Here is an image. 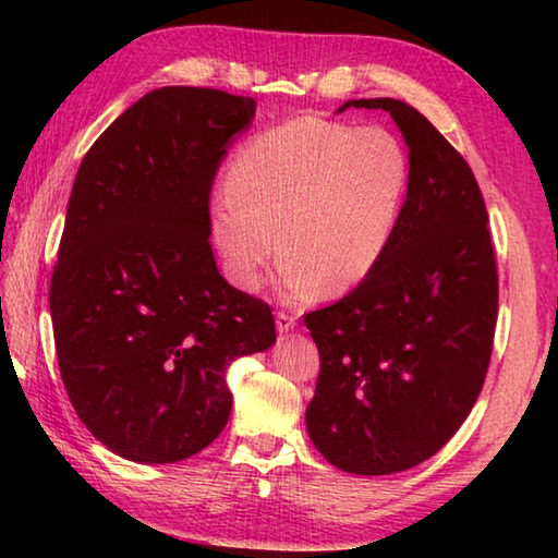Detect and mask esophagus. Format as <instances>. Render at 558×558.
Here are the masks:
<instances>
[{"instance_id": "obj_1", "label": "esophagus", "mask_w": 558, "mask_h": 558, "mask_svg": "<svg viewBox=\"0 0 558 558\" xmlns=\"http://www.w3.org/2000/svg\"><path fill=\"white\" fill-rule=\"evenodd\" d=\"M276 327H278V332H280V335H288V332H292V329L298 327V319L292 317V315L278 313V317H276Z\"/></svg>"}]
</instances>
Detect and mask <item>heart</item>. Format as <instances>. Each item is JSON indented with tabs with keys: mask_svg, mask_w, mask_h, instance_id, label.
<instances>
[{
	"mask_svg": "<svg viewBox=\"0 0 558 558\" xmlns=\"http://www.w3.org/2000/svg\"><path fill=\"white\" fill-rule=\"evenodd\" d=\"M409 189V155L384 128L295 118L235 153L209 204L231 282L253 290L276 251L290 298L347 292L389 248Z\"/></svg>",
	"mask_w": 558,
	"mask_h": 558,
	"instance_id": "obj_1",
	"label": "heart"
}]
</instances>
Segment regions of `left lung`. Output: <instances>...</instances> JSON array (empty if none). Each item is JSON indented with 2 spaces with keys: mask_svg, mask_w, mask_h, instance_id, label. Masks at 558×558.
<instances>
[{
  "mask_svg": "<svg viewBox=\"0 0 558 558\" xmlns=\"http://www.w3.org/2000/svg\"><path fill=\"white\" fill-rule=\"evenodd\" d=\"M347 108L389 112L409 147V189L376 268L305 317L319 349L305 423L335 468L391 475L436 456L475 405L497 266L483 194L456 147L401 100H347L337 112Z\"/></svg>",
  "mask_w": 558,
  "mask_h": 558,
  "instance_id": "left-lung-1",
  "label": "left lung"
}]
</instances>
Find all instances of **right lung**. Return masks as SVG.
I'll use <instances>...</instances> for the list:
<instances>
[{
  "mask_svg": "<svg viewBox=\"0 0 558 558\" xmlns=\"http://www.w3.org/2000/svg\"><path fill=\"white\" fill-rule=\"evenodd\" d=\"M256 100L149 90L75 174L51 278L56 356L78 418L116 456H196L231 415L226 372L276 344L266 302L221 278L209 194Z\"/></svg>",
  "mask_w": 558,
  "mask_h": 558,
  "instance_id": "right-lung-1",
  "label": "right lung"
}]
</instances>
